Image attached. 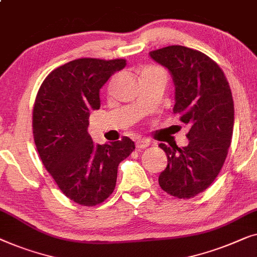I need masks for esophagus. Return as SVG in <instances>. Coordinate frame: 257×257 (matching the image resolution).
<instances>
[{
  "label": "esophagus",
  "mask_w": 257,
  "mask_h": 257,
  "mask_svg": "<svg viewBox=\"0 0 257 257\" xmlns=\"http://www.w3.org/2000/svg\"><path fill=\"white\" fill-rule=\"evenodd\" d=\"M150 141L149 140H146V139H140L136 141V148L137 149H146L150 146Z\"/></svg>",
  "instance_id": "obj_1"
}]
</instances>
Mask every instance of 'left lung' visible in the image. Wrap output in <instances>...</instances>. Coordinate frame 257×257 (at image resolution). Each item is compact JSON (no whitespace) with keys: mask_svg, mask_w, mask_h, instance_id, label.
Listing matches in <instances>:
<instances>
[{"mask_svg":"<svg viewBox=\"0 0 257 257\" xmlns=\"http://www.w3.org/2000/svg\"><path fill=\"white\" fill-rule=\"evenodd\" d=\"M149 56L171 74L173 114L191 125L186 147L160 144L168 165L158 183L176 198L194 197L211 185L225 163L234 127L232 92L219 65L200 51L172 45Z\"/></svg>","mask_w":257,"mask_h":257,"instance_id":"left-lung-1","label":"left lung"}]
</instances>
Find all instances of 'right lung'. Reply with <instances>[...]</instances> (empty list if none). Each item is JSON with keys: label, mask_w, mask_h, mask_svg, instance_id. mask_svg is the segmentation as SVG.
Listing matches in <instances>:
<instances>
[{"label": "right lung", "mask_w": 257, "mask_h": 257, "mask_svg": "<svg viewBox=\"0 0 257 257\" xmlns=\"http://www.w3.org/2000/svg\"><path fill=\"white\" fill-rule=\"evenodd\" d=\"M124 59L81 58L50 73L39 88L32 114L35 144L58 187L67 198L95 206L113 193L117 168L135 144L128 137L95 144L89 115L100 108V89Z\"/></svg>", "instance_id": "obj_1"}]
</instances>
